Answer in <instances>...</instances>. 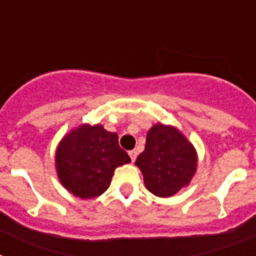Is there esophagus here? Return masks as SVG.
Masks as SVG:
<instances>
[{
  "label": "esophagus",
  "mask_w": 256,
  "mask_h": 256,
  "mask_svg": "<svg viewBox=\"0 0 256 256\" xmlns=\"http://www.w3.org/2000/svg\"><path fill=\"white\" fill-rule=\"evenodd\" d=\"M130 160H132V162H136V158H137V151H134V150H132V151H130Z\"/></svg>",
  "instance_id": "esophagus-1"
}]
</instances>
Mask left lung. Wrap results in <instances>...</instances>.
Instances as JSON below:
<instances>
[{"mask_svg": "<svg viewBox=\"0 0 256 256\" xmlns=\"http://www.w3.org/2000/svg\"><path fill=\"white\" fill-rule=\"evenodd\" d=\"M134 164L151 194L170 198L192 180L198 169V152L178 128L156 123L148 130L144 152Z\"/></svg>", "mask_w": 256, "mask_h": 256, "instance_id": "obj_1", "label": "left lung"}]
</instances>
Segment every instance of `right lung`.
Masks as SVG:
<instances>
[{
    "instance_id": "obj_1",
    "label": "right lung",
    "mask_w": 256,
    "mask_h": 256,
    "mask_svg": "<svg viewBox=\"0 0 256 256\" xmlns=\"http://www.w3.org/2000/svg\"><path fill=\"white\" fill-rule=\"evenodd\" d=\"M130 162L118 134L101 124H79L61 138L55 152L56 173L70 194L94 198L108 188L114 170Z\"/></svg>"
}]
</instances>
